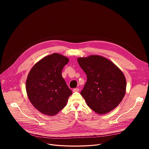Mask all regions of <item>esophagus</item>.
Here are the masks:
<instances>
[{"label":"esophagus","instance_id":"esophagus-1","mask_svg":"<svg viewBox=\"0 0 149 149\" xmlns=\"http://www.w3.org/2000/svg\"><path fill=\"white\" fill-rule=\"evenodd\" d=\"M80 91V89L79 88H75L73 89V92H79Z\"/></svg>","mask_w":149,"mask_h":149}]
</instances>
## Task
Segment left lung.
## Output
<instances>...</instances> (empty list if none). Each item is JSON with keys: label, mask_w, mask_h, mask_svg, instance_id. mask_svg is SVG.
<instances>
[{"label": "left lung", "mask_w": 149, "mask_h": 149, "mask_svg": "<svg viewBox=\"0 0 149 149\" xmlns=\"http://www.w3.org/2000/svg\"><path fill=\"white\" fill-rule=\"evenodd\" d=\"M77 61L87 75L80 94L97 113L105 114L119 105L126 91V80L112 61L98 55L79 57Z\"/></svg>", "instance_id": "left-lung-1"}]
</instances>
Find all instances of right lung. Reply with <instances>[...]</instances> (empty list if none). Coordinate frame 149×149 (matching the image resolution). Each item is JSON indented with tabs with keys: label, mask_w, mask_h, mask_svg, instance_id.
<instances>
[{
	"label": "right lung",
	"mask_w": 149,
	"mask_h": 149,
	"mask_svg": "<svg viewBox=\"0 0 149 149\" xmlns=\"http://www.w3.org/2000/svg\"><path fill=\"white\" fill-rule=\"evenodd\" d=\"M69 59L54 53L39 60L31 68L26 81L30 102L43 114L54 116L66 105L72 92L61 75Z\"/></svg>",
	"instance_id": "right-lung-1"
}]
</instances>
